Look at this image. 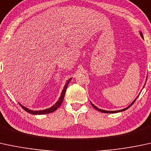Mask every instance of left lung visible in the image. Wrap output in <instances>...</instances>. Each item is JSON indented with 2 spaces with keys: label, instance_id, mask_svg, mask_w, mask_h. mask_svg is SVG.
I'll use <instances>...</instances> for the list:
<instances>
[{
  "label": "left lung",
  "instance_id": "1",
  "mask_svg": "<svg viewBox=\"0 0 151 151\" xmlns=\"http://www.w3.org/2000/svg\"><path fill=\"white\" fill-rule=\"evenodd\" d=\"M140 36L142 37V38H143V34H142V33L141 32H140ZM147 78H148V76H147ZM147 80V79H146ZM144 86H143V88H144ZM138 98V97H137ZM137 98H135V99L134 100V101H133V102H132L131 103H130V105H129V106H128V107H126V108H123V109H122V110H119V111H105V110H102V109H100V108H97L96 107V106H95L94 104H93L91 102V105H92V106L96 110H97V111H101V112H102V113H118V112H122V111H126V110H127L128 109V108H129L130 106H132V105L133 104V103H134V102L135 101V100L137 99Z\"/></svg>",
  "mask_w": 151,
  "mask_h": 151
}]
</instances>
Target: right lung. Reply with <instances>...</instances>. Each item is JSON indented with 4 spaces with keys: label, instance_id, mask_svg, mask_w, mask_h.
Instances as JSON below:
<instances>
[{
    "label": "right lung",
    "instance_id": "add662e5",
    "mask_svg": "<svg viewBox=\"0 0 151 151\" xmlns=\"http://www.w3.org/2000/svg\"><path fill=\"white\" fill-rule=\"evenodd\" d=\"M71 79H72V78H69L68 80L66 83H65V86H64V88H63V89L61 94H60V98H59V99L58 100L57 102L55 103L53 106H51L50 108H46V109H44V110H42V111H33V110H30L29 108H25V106H23V105H21V103H19L20 106H21V107L23 108V110H25L26 112L29 113H30V114H33V115H43V114H47V113H50L52 112H54V111H56L58 108L60 107L62 102L63 101L64 96H65V91H66L68 85L69 84V82H70Z\"/></svg>",
    "mask_w": 151,
    "mask_h": 151
}]
</instances>
